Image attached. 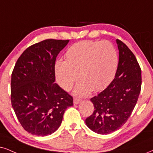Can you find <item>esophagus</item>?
<instances>
[{
  "label": "esophagus",
  "instance_id": "1",
  "mask_svg": "<svg viewBox=\"0 0 153 153\" xmlns=\"http://www.w3.org/2000/svg\"><path fill=\"white\" fill-rule=\"evenodd\" d=\"M80 102H81V100L79 99H77V98H74V100H73V103H74V104H80Z\"/></svg>",
  "mask_w": 153,
  "mask_h": 153
}]
</instances>
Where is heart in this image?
Masks as SVG:
<instances>
[{"label":"heart","mask_w":153,"mask_h":153,"mask_svg":"<svg viewBox=\"0 0 153 153\" xmlns=\"http://www.w3.org/2000/svg\"><path fill=\"white\" fill-rule=\"evenodd\" d=\"M119 56L114 46L108 42L81 41L65 52V61L57 60L54 71L58 84L63 90L71 89L79 78L73 93L84 97L104 90L114 78ZM79 75H77V74Z\"/></svg>","instance_id":"1"}]
</instances>
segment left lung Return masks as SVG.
<instances>
[{"instance_id":"1","label":"left lung","mask_w":153,"mask_h":153,"mask_svg":"<svg viewBox=\"0 0 153 153\" xmlns=\"http://www.w3.org/2000/svg\"><path fill=\"white\" fill-rule=\"evenodd\" d=\"M119 65L115 78L105 90L91 98L94 111L86 125L99 134H109L121 128L132 113L141 89V69L134 54L117 39Z\"/></svg>"}]
</instances>
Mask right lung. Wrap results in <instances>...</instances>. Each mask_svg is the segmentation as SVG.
I'll return each instance as SVG.
<instances>
[{
	"instance_id": "add662e5",
	"label": "right lung",
	"mask_w": 153,
	"mask_h": 153,
	"mask_svg": "<svg viewBox=\"0 0 153 153\" xmlns=\"http://www.w3.org/2000/svg\"><path fill=\"white\" fill-rule=\"evenodd\" d=\"M69 40L46 39L28 47L19 57L11 76V104L23 128L46 136L61 124L73 106L70 94L55 83L56 59Z\"/></svg>"
}]
</instances>
